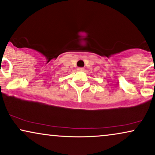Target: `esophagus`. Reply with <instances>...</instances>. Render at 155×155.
Masks as SVG:
<instances>
[{"label":"esophagus","mask_w":155,"mask_h":155,"mask_svg":"<svg viewBox=\"0 0 155 155\" xmlns=\"http://www.w3.org/2000/svg\"><path fill=\"white\" fill-rule=\"evenodd\" d=\"M78 71H83V70H84V68H78Z\"/></svg>","instance_id":"34e87169"}]
</instances>
